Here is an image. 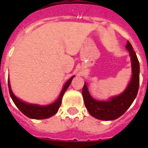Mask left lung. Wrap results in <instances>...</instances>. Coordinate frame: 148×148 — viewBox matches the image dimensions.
<instances>
[{
    "label": "left lung",
    "mask_w": 148,
    "mask_h": 148,
    "mask_svg": "<svg viewBox=\"0 0 148 148\" xmlns=\"http://www.w3.org/2000/svg\"><path fill=\"white\" fill-rule=\"evenodd\" d=\"M126 48L131 56L132 77L130 84L124 92L118 96L110 98L108 101H96L89 94L86 83L83 87V95L84 104L88 112L92 117L103 121H112L123 115L130 108L137 97L140 84V64L135 51L133 50L131 43L127 41Z\"/></svg>",
    "instance_id": "obj_1"
}]
</instances>
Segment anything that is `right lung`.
Listing matches in <instances>:
<instances>
[{
    "label": "right lung",
    "mask_w": 148,
    "mask_h": 148,
    "mask_svg": "<svg viewBox=\"0 0 148 148\" xmlns=\"http://www.w3.org/2000/svg\"><path fill=\"white\" fill-rule=\"evenodd\" d=\"M74 76L70 78L69 81L65 84L64 86V88L60 92V95L58 97V99L55 102L51 103L50 105L47 106H40L37 105V104H30V103H24L23 101L15 97V95L13 94L12 90L10 89V85L9 80H8V88H9V92L11 98H12L14 103L15 105L17 106V108L21 111L24 115H26L27 117H30V118H33V119H46L48 117L53 116L58 112V109L60 108V104H61V101H62L63 95L64 94L68 87L71 84L72 79Z\"/></svg>",
    "instance_id": "obj_1"
}]
</instances>
